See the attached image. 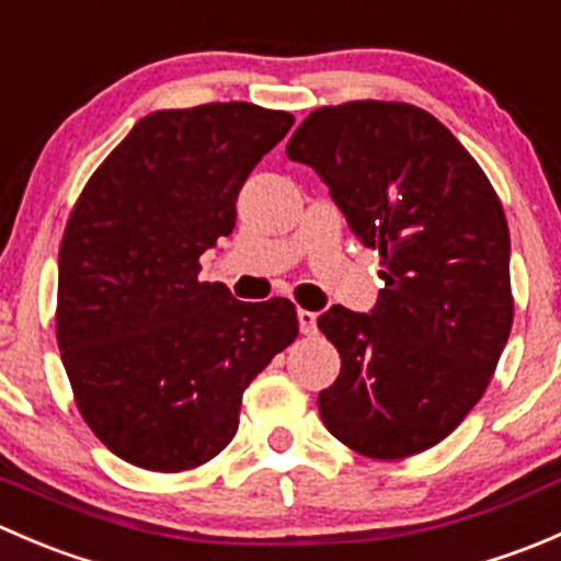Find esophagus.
<instances>
[{"label":"esophagus","instance_id":"34e87169","mask_svg":"<svg viewBox=\"0 0 561 561\" xmlns=\"http://www.w3.org/2000/svg\"><path fill=\"white\" fill-rule=\"evenodd\" d=\"M298 328H301V333H314L317 331V314L309 312V309H298Z\"/></svg>","mask_w":561,"mask_h":561}]
</instances>
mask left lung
<instances>
[{
    "label": "left lung",
    "mask_w": 561,
    "mask_h": 561,
    "mask_svg": "<svg viewBox=\"0 0 561 561\" xmlns=\"http://www.w3.org/2000/svg\"><path fill=\"white\" fill-rule=\"evenodd\" d=\"M287 157L325 181L386 279L369 314L331 307L317 320L342 358L317 396L322 423L380 461L434 448L485 393L511 336V233L494 186L443 122L407 103L317 107Z\"/></svg>",
    "instance_id": "left-lung-1"
}]
</instances>
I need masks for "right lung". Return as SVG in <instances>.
<instances>
[{
	"instance_id": "add662e5",
	"label": "right lung",
	"mask_w": 561,
	"mask_h": 561,
	"mask_svg": "<svg viewBox=\"0 0 561 561\" xmlns=\"http://www.w3.org/2000/svg\"><path fill=\"white\" fill-rule=\"evenodd\" d=\"M293 113L208 103L140 118L83 186L59 247L56 339L100 443L151 472L211 461L241 396L298 336L287 298L244 304L201 282V254L236 228L252 168Z\"/></svg>"
}]
</instances>
